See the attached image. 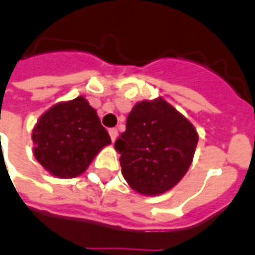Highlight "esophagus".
I'll use <instances>...</instances> for the list:
<instances>
[{
	"instance_id": "obj_1",
	"label": "esophagus",
	"mask_w": 255,
	"mask_h": 255,
	"mask_svg": "<svg viewBox=\"0 0 255 255\" xmlns=\"http://www.w3.org/2000/svg\"><path fill=\"white\" fill-rule=\"evenodd\" d=\"M109 135H111L112 142H115L117 139V136H119V131H117L116 128H111V129H109Z\"/></svg>"
}]
</instances>
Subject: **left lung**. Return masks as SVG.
I'll use <instances>...</instances> for the list:
<instances>
[{
	"mask_svg": "<svg viewBox=\"0 0 255 255\" xmlns=\"http://www.w3.org/2000/svg\"><path fill=\"white\" fill-rule=\"evenodd\" d=\"M197 143L198 132L191 122L158 97L135 104L115 149L128 186L142 195L154 197L182 180Z\"/></svg>",
	"mask_w": 255,
	"mask_h": 255,
	"instance_id": "left-lung-1",
	"label": "left lung"
}]
</instances>
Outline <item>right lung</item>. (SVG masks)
I'll return each mask as SVG.
<instances>
[{"mask_svg":"<svg viewBox=\"0 0 255 255\" xmlns=\"http://www.w3.org/2000/svg\"><path fill=\"white\" fill-rule=\"evenodd\" d=\"M34 155L52 176L82 175L111 136L89 101L79 95L47 109L32 129Z\"/></svg>","mask_w":255,"mask_h":255,"instance_id":"right-lung-1","label":"right lung"}]
</instances>
